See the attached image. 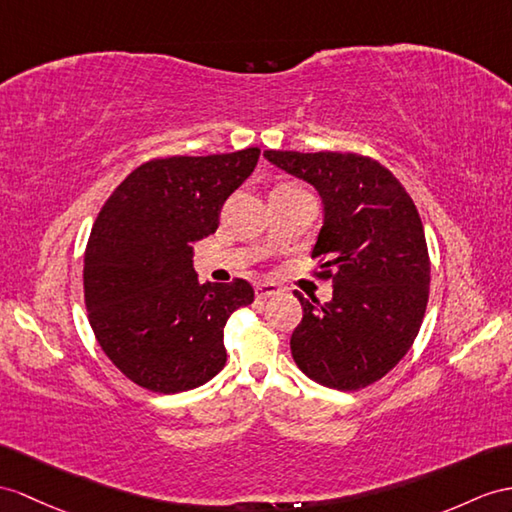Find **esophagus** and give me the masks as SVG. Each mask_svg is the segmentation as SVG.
I'll return each mask as SVG.
<instances>
[{
    "label": "esophagus",
    "instance_id": "esophagus-1",
    "mask_svg": "<svg viewBox=\"0 0 512 512\" xmlns=\"http://www.w3.org/2000/svg\"><path fill=\"white\" fill-rule=\"evenodd\" d=\"M256 297L258 299H267V297H273V295H278L280 293V289L276 284H271V282H263V284H256Z\"/></svg>",
    "mask_w": 512,
    "mask_h": 512
}]
</instances>
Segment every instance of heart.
I'll list each match as a JSON object with an SVG mask.
<instances>
[{
	"label": "heart",
	"instance_id": "b5f03b06",
	"mask_svg": "<svg viewBox=\"0 0 512 512\" xmlns=\"http://www.w3.org/2000/svg\"><path fill=\"white\" fill-rule=\"evenodd\" d=\"M278 189H299V186L293 182H284V184H278Z\"/></svg>",
	"mask_w": 512,
	"mask_h": 512
}]
</instances>
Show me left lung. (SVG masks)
Here are the masks:
<instances>
[{
	"mask_svg": "<svg viewBox=\"0 0 512 512\" xmlns=\"http://www.w3.org/2000/svg\"><path fill=\"white\" fill-rule=\"evenodd\" d=\"M267 160L310 182L323 199L315 276L332 280L321 304L297 293L302 323L291 354L308 378L358 391L413 347L430 295V256L413 197L378 160L341 152H276Z\"/></svg>",
	"mask_w": 512,
	"mask_h": 512,
	"instance_id": "obj_1",
	"label": "left lung"
}]
</instances>
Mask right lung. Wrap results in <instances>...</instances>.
Returning a JSON list of instances; mask_svg holds the SVG:
<instances>
[{
    "mask_svg": "<svg viewBox=\"0 0 512 512\" xmlns=\"http://www.w3.org/2000/svg\"><path fill=\"white\" fill-rule=\"evenodd\" d=\"M258 156L147 160L99 210L84 252L86 313L110 363L147 391H189L226 365L223 328L254 289L243 278L199 284L193 243L215 234Z\"/></svg>",
    "mask_w": 512,
    "mask_h": 512,
    "instance_id": "right-lung-1",
    "label": "right lung"
}]
</instances>
